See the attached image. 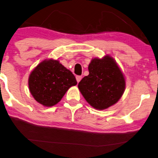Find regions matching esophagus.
<instances>
[{"instance_id":"obj_1","label":"esophagus","mask_w":158,"mask_h":158,"mask_svg":"<svg viewBox=\"0 0 158 158\" xmlns=\"http://www.w3.org/2000/svg\"><path fill=\"white\" fill-rule=\"evenodd\" d=\"M81 78H82V77H81V76H77V77H76V79H77V82H78V83H79V81H81Z\"/></svg>"}]
</instances>
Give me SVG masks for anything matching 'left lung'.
I'll return each instance as SVG.
<instances>
[{
	"instance_id": "1",
	"label": "left lung",
	"mask_w": 158,
	"mask_h": 158,
	"mask_svg": "<svg viewBox=\"0 0 158 158\" xmlns=\"http://www.w3.org/2000/svg\"><path fill=\"white\" fill-rule=\"evenodd\" d=\"M89 75L78 85L87 102L98 110L114 105L123 96L125 79L115 60L110 55L95 57L89 63Z\"/></svg>"
}]
</instances>
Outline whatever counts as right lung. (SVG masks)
<instances>
[{"label":"right lung","instance_id":"right-lung-1","mask_svg":"<svg viewBox=\"0 0 158 158\" xmlns=\"http://www.w3.org/2000/svg\"><path fill=\"white\" fill-rule=\"evenodd\" d=\"M74 75L58 60L46 59L29 75V90L34 99L46 107L61 101L70 87L77 85Z\"/></svg>","mask_w":158,"mask_h":158}]
</instances>
